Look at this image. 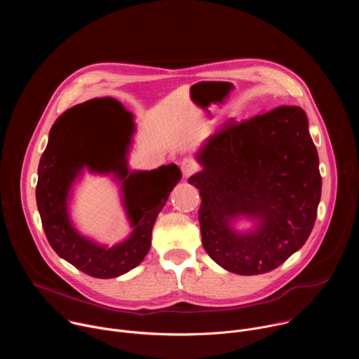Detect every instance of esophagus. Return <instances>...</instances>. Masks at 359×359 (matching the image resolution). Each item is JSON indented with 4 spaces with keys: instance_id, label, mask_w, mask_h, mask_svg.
<instances>
[{
    "instance_id": "esophagus-1",
    "label": "esophagus",
    "mask_w": 359,
    "mask_h": 359,
    "mask_svg": "<svg viewBox=\"0 0 359 359\" xmlns=\"http://www.w3.org/2000/svg\"><path fill=\"white\" fill-rule=\"evenodd\" d=\"M180 169H182L183 176H184V177H189V176H191L193 173L197 172L198 166H197V163H196L193 159L184 158V159L180 162Z\"/></svg>"
}]
</instances>
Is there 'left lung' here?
Segmentation results:
<instances>
[{"label":"left lung","instance_id":"1","mask_svg":"<svg viewBox=\"0 0 359 359\" xmlns=\"http://www.w3.org/2000/svg\"><path fill=\"white\" fill-rule=\"evenodd\" d=\"M204 250L223 269L255 276L283 264L309 238L321 198L318 153L298 107L247 121L229 119L197 155ZM247 215L258 229L241 235L229 220Z\"/></svg>","mask_w":359,"mask_h":359}]
</instances>
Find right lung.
Returning a JSON list of instances; mask_svg holds the SVG:
<instances>
[{
	"label": "right lung",
	"mask_w": 359,
	"mask_h": 359,
	"mask_svg": "<svg viewBox=\"0 0 359 359\" xmlns=\"http://www.w3.org/2000/svg\"><path fill=\"white\" fill-rule=\"evenodd\" d=\"M92 99L89 102H96ZM89 102L64 112L50 128L38 168L36 206L48 243L55 252L82 273L95 278H114L136 267L150 248L151 229L182 173L176 165L150 172H129L126 151L133 132L132 115L116 100L121 128L108 144L88 123ZM93 171H115L123 180L124 201L134 231L111 249L79 236L67 217V193L85 166Z\"/></svg>",
	"instance_id": "right-lung-1"
}]
</instances>
